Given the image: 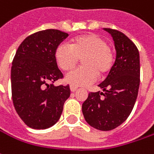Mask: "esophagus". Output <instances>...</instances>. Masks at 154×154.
<instances>
[{
    "instance_id": "1",
    "label": "esophagus",
    "mask_w": 154,
    "mask_h": 154,
    "mask_svg": "<svg viewBox=\"0 0 154 154\" xmlns=\"http://www.w3.org/2000/svg\"><path fill=\"white\" fill-rule=\"evenodd\" d=\"M70 91H72V92H75V91L77 90V87H76V86H73V85H70Z\"/></svg>"
}]
</instances>
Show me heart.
<instances>
[{"label":"heart","instance_id":"obj_1","mask_svg":"<svg viewBox=\"0 0 154 154\" xmlns=\"http://www.w3.org/2000/svg\"><path fill=\"white\" fill-rule=\"evenodd\" d=\"M57 66L65 72L72 70L81 59L82 67L67 75L66 81L73 86H87L104 78L113 67L114 57L106 40L95 33L71 38L69 46L59 45L54 51Z\"/></svg>","mask_w":154,"mask_h":154}]
</instances>
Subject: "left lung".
<instances>
[{"label": "left lung", "instance_id": "obj_1", "mask_svg": "<svg viewBox=\"0 0 154 154\" xmlns=\"http://www.w3.org/2000/svg\"><path fill=\"white\" fill-rule=\"evenodd\" d=\"M104 29L115 41L116 62L106 79L98 85L103 92H90L82 109L91 127L109 131L123 123L134 109L140 87V54L137 46L123 32Z\"/></svg>", "mask_w": 154, "mask_h": 154}]
</instances>
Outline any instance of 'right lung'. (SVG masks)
<instances>
[{
	"instance_id": "right-lung-1",
	"label": "right lung",
	"mask_w": 154,
	"mask_h": 154,
	"mask_svg": "<svg viewBox=\"0 0 154 154\" xmlns=\"http://www.w3.org/2000/svg\"><path fill=\"white\" fill-rule=\"evenodd\" d=\"M68 33L46 29L29 35L20 45L11 69L12 99L14 109L26 126L45 129L57 122L70 86L53 83L64 76L54 58L57 46Z\"/></svg>"
}]
</instances>
